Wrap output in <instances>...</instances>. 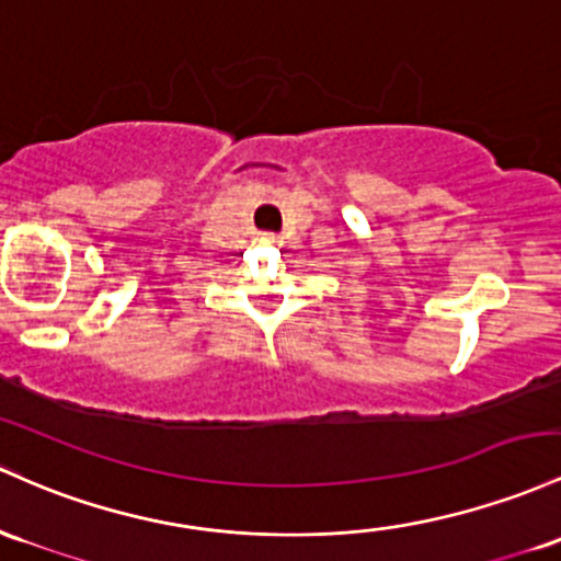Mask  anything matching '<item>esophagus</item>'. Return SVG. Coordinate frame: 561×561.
I'll list each match as a JSON object with an SVG mask.
<instances>
[{"label":"esophagus","instance_id":"1","mask_svg":"<svg viewBox=\"0 0 561 561\" xmlns=\"http://www.w3.org/2000/svg\"><path fill=\"white\" fill-rule=\"evenodd\" d=\"M257 242H261V244H279V233L263 231L261 237H257Z\"/></svg>","mask_w":561,"mask_h":561}]
</instances>
